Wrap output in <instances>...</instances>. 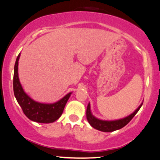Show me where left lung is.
I'll use <instances>...</instances> for the list:
<instances>
[{
	"mask_svg": "<svg viewBox=\"0 0 160 160\" xmlns=\"http://www.w3.org/2000/svg\"><path fill=\"white\" fill-rule=\"evenodd\" d=\"M142 104L143 103H141V104L138 107V109H136V111L132 112L131 114H130L129 116L126 117L125 118L120 119V120L108 121L99 120V119L94 117L91 113V106H90L89 103L87 107L86 118L89 124L93 128H95V129L103 132H112L114 131V130L121 129V128L125 127V126L133 118V117L136 115L137 112H138V110L140 109V108L141 107Z\"/></svg>",
	"mask_w": 160,
	"mask_h": 160,
	"instance_id": "obj_1",
	"label": "left lung"
}]
</instances>
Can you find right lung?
Listing matches in <instances>:
<instances>
[{
  "label": "right lung",
  "mask_w": 160,
  "mask_h": 160,
  "mask_svg": "<svg viewBox=\"0 0 160 160\" xmlns=\"http://www.w3.org/2000/svg\"><path fill=\"white\" fill-rule=\"evenodd\" d=\"M19 57L20 53L18 55L16 60L14 72H13V87L16 99L22 107L24 114L30 120L40 123L55 122L62 114L65 105L72 93H67L62 99L53 103H42L32 99L24 91L19 82V75H18V64H19L18 62Z\"/></svg>",
  "instance_id": "add662e5"
}]
</instances>
